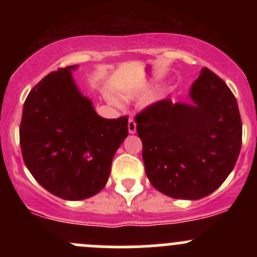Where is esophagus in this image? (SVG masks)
<instances>
[{
    "label": "esophagus",
    "instance_id": "obj_1",
    "mask_svg": "<svg viewBox=\"0 0 257 257\" xmlns=\"http://www.w3.org/2000/svg\"><path fill=\"white\" fill-rule=\"evenodd\" d=\"M128 131L131 134H134L137 132V123L134 121V119L132 118V116L129 118V120H128Z\"/></svg>",
    "mask_w": 257,
    "mask_h": 257
}]
</instances>
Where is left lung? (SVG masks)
I'll return each instance as SVG.
<instances>
[{
    "mask_svg": "<svg viewBox=\"0 0 257 257\" xmlns=\"http://www.w3.org/2000/svg\"><path fill=\"white\" fill-rule=\"evenodd\" d=\"M194 104L169 98L136 115L147 177L174 199L198 200L216 190L239 158L242 123L235 95L219 76L201 69L191 87Z\"/></svg>",
    "mask_w": 257,
    "mask_h": 257,
    "instance_id": "8db88e82",
    "label": "left lung"
}]
</instances>
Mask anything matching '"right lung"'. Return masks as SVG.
I'll list each match as a JSON object with an SVG mask.
<instances>
[{
	"label": "right lung",
	"instance_id": "1",
	"mask_svg": "<svg viewBox=\"0 0 257 257\" xmlns=\"http://www.w3.org/2000/svg\"><path fill=\"white\" fill-rule=\"evenodd\" d=\"M69 66L37 83L23 104L20 144L23 162L46 190L82 200L107 184L116 149L128 136V116L95 113L72 78Z\"/></svg>",
	"mask_w": 257,
	"mask_h": 257
}]
</instances>
